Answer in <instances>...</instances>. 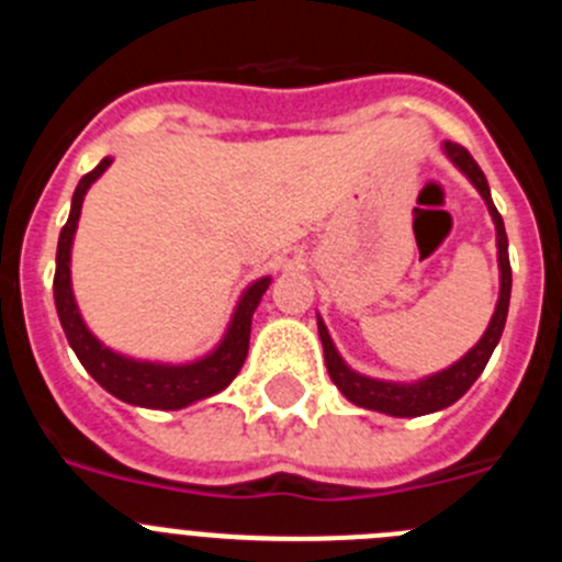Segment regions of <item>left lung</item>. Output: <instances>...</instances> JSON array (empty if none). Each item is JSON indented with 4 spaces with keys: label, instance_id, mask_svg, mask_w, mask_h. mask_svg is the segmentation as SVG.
<instances>
[{
    "label": "left lung",
    "instance_id": "1",
    "mask_svg": "<svg viewBox=\"0 0 562 562\" xmlns=\"http://www.w3.org/2000/svg\"><path fill=\"white\" fill-rule=\"evenodd\" d=\"M445 154L450 160L467 173V180L479 188V193L484 196L486 207L493 213L495 233H498V267H501V295L498 304H495V315L486 326L484 337L475 342L473 349L467 351L459 362H453L450 369L439 371V374H430L419 382H385V380H371V376H362L357 371H351L342 357L337 355L335 342H331L329 331H326L324 321L317 317V331H321V342H324V357L326 369H329L331 382L342 391V396L360 408L380 411V414L389 416H425L434 414V411L448 408L456 400L467 394V389L479 380V374L484 371L486 360L493 357L495 346L501 340V331L506 324V312H509V292H513V267H509V250H506V231L501 213L495 211L493 196H490V186H486L484 171L479 168V162L470 157L464 146L459 143H445Z\"/></svg>",
    "mask_w": 562,
    "mask_h": 562
}]
</instances>
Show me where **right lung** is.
<instances>
[{"label":"right lung","mask_w":562,"mask_h":562,"mask_svg":"<svg viewBox=\"0 0 562 562\" xmlns=\"http://www.w3.org/2000/svg\"><path fill=\"white\" fill-rule=\"evenodd\" d=\"M109 157H103L89 173H83L72 193V207H69V220L61 227L56 252V278H53V292H56V310L58 321L64 326L69 346L78 355L83 369L95 376L98 385L109 391L117 400L128 405H140V408H160V411H180L191 402H200L205 396L220 394L233 382V376L245 366L247 349H250V321L256 312L258 301L270 286V278H258L250 284L238 301L233 321L227 326L225 340L216 346L207 357L188 366H162V362L132 360L117 351L106 349L92 331L83 324L81 312L72 297V284H69V250H72V236H76L78 216H81L83 196L89 186L101 177L109 168Z\"/></svg>","instance_id":"add662e5"}]
</instances>
